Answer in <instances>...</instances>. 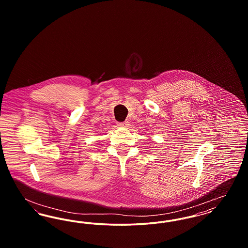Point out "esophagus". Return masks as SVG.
I'll use <instances>...</instances> for the list:
<instances>
[{"mask_svg":"<svg viewBox=\"0 0 248 248\" xmlns=\"http://www.w3.org/2000/svg\"><path fill=\"white\" fill-rule=\"evenodd\" d=\"M117 125L120 127H127L129 125V122L125 121V122H123V123H117Z\"/></svg>","mask_w":248,"mask_h":248,"instance_id":"obj_1","label":"esophagus"}]
</instances>
